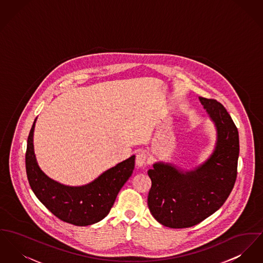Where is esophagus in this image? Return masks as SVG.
I'll list each match as a JSON object with an SVG mask.
<instances>
[{
	"label": "esophagus",
	"instance_id": "34e87169",
	"mask_svg": "<svg viewBox=\"0 0 263 263\" xmlns=\"http://www.w3.org/2000/svg\"><path fill=\"white\" fill-rule=\"evenodd\" d=\"M147 159V155L145 152H139L137 156H136V160H135V163H136V166L138 168H142L146 165V160Z\"/></svg>",
	"mask_w": 263,
	"mask_h": 263
}]
</instances>
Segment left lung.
<instances>
[{
	"mask_svg": "<svg viewBox=\"0 0 263 263\" xmlns=\"http://www.w3.org/2000/svg\"><path fill=\"white\" fill-rule=\"evenodd\" d=\"M215 125L216 141L210 157L191 170L156 162L148 171L152 186L148 206L155 219L171 229H185L213 215L229 198L236 180L238 131L231 115L215 99L199 97Z\"/></svg>",
	"mask_w": 263,
	"mask_h": 263,
	"instance_id": "obj_1",
	"label": "left lung"
}]
</instances>
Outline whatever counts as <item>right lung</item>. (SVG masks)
<instances>
[{
	"label": "right lung",
	"instance_id": "add662e5",
	"mask_svg": "<svg viewBox=\"0 0 263 263\" xmlns=\"http://www.w3.org/2000/svg\"><path fill=\"white\" fill-rule=\"evenodd\" d=\"M31 126L26 153V170L32 192L40 201L60 219L85 227L96 223L107 216L124 184L131 177L135 156L103 172L92 182L82 185H67L50 179L37 164L33 148Z\"/></svg>",
	"mask_w": 263,
	"mask_h": 263
}]
</instances>
